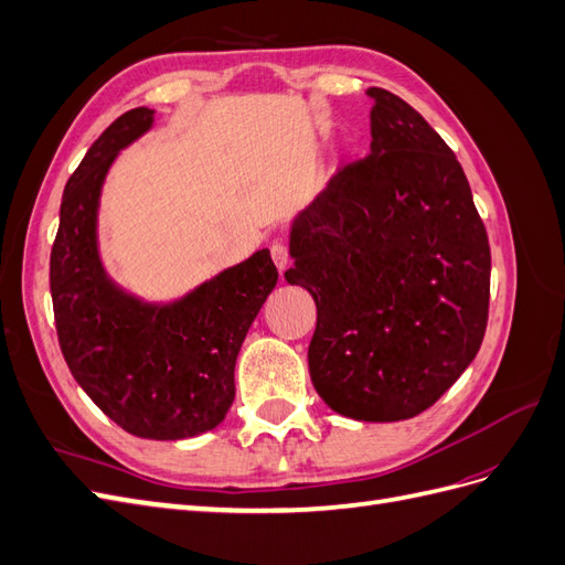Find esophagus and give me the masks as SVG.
I'll use <instances>...</instances> for the list:
<instances>
[{"instance_id": "esophagus-1", "label": "esophagus", "mask_w": 565, "mask_h": 565, "mask_svg": "<svg viewBox=\"0 0 565 565\" xmlns=\"http://www.w3.org/2000/svg\"><path fill=\"white\" fill-rule=\"evenodd\" d=\"M270 256H273V262H276L278 270L282 273V270L287 268V262H289V249H287V245H285V243H273V245H270Z\"/></svg>"}]
</instances>
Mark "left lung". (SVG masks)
Segmentation results:
<instances>
[{"mask_svg": "<svg viewBox=\"0 0 565 565\" xmlns=\"http://www.w3.org/2000/svg\"><path fill=\"white\" fill-rule=\"evenodd\" d=\"M370 156L289 224V285L318 322V396L358 422L431 407L476 358L488 324L490 245L465 169L403 98L370 87Z\"/></svg>", "mask_w": 565, "mask_h": 565, "instance_id": "obj_1", "label": "left lung"}]
</instances>
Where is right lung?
Listing matches in <instances>:
<instances>
[{
	"instance_id": "right-lung-1",
	"label": "right lung",
	"mask_w": 565,
	"mask_h": 565,
	"mask_svg": "<svg viewBox=\"0 0 565 565\" xmlns=\"http://www.w3.org/2000/svg\"><path fill=\"white\" fill-rule=\"evenodd\" d=\"M152 122L150 108L117 117L67 179L49 282L58 344L84 393L134 436L181 440L224 422L237 353L278 268L259 249L169 301H148L108 276L98 249L100 191L119 152Z\"/></svg>"
}]
</instances>
